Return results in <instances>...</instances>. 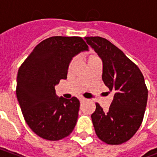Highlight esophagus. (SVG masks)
<instances>
[{"label": "esophagus", "instance_id": "1", "mask_svg": "<svg viewBox=\"0 0 157 157\" xmlns=\"http://www.w3.org/2000/svg\"><path fill=\"white\" fill-rule=\"evenodd\" d=\"M85 100H86V98H80V102H84Z\"/></svg>", "mask_w": 157, "mask_h": 157}]
</instances>
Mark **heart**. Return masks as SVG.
I'll list each match as a JSON object with an SVG mask.
<instances>
[{
	"instance_id": "1",
	"label": "heart",
	"mask_w": 157,
	"mask_h": 157,
	"mask_svg": "<svg viewBox=\"0 0 157 157\" xmlns=\"http://www.w3.org/2000/svg\"><path fill=\"white\" fill-rule=\"evenodd\" d=\"M93 57H96V56H95V55H91V56H90V57H89L88 59H90V58H93ZM72 62H73V61H72Z\"/></svg>"
}]
</instances>
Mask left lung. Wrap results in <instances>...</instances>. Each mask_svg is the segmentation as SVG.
Masks as SVG:
<instances>
[{"label": "left lung", "instance_id": "1", "mask_svg": "<svg viewBox=\"0 0 157 157\" xmlns=\"http://www.w3.org/2000/svg\"><path fill=\"white\" fill-rule=\"evenodd\" d=\"M102 60V81L113 99L108 112L96 103L92 120L98 137L109 145H120L133 137L145 114L148 90L140 70L118 47L101 37H86Z\"/></svg>", "mask_w": 157, "mask_h": 157}]
</instances>
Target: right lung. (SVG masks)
<instances>
[{"label":"right lung","instance_id":"right-lung-1","mask_svg":"<svg viewBox=\"0 0 157 157\" xmlns=\"http://www.w3.org/2000/svg\"><path fill=\"white\" fill-rule=\"evenodd\" d=\"M88 46L81 37L55 36L33 48L17 72V98L29 128L39 137L59 140L75 128L80 102L59 98L55 85L67 78L72 58Z\"/></svg>","mask_w":157,"mask_h":157}]
</instances>
